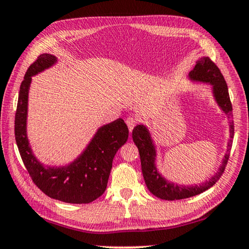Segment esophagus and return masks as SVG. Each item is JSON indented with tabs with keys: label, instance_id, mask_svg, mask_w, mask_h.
<instances>
[{
	"label": "esophagus",
	"instance_id": "1",
	"mask_svg": "<svg viewBox=\"0 0 249 249\" xmlns=\"http://www.w3.org/2000/svg\"><path fill=\"white\" fill-rule=\"evenodd\" d=\"M126 124H127V126H128L129 132H132L135 126H136V124H137V121L135 120L134 117H127V120H126Z\"/></svg>",
	"mask_w": 249,
	"mask_h": 249
}]
</instances>
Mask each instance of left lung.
I'll return each instance as SVG.
<instances>
[{"label":"left lung","mask_w":249,"mask_h":249,"mask_svg":"<svg viewBox=\"0 0 249 249\" xmlns=\"http://www.w3.org/2000/svg\"><path fill=\"white\" fill-rule=\"evenodd\" d=\"M189 77L193 81L208 82L213 87V93L215 96L217 104L226 114L231 117L233 107H231L229 89L225 79L223 77L221 70L211 60L209 57H203L196 61L193 70L190 71ZM231 140L227 145V151L224 156V159L222 161V166L220 169L213 176L209 181L202 183L200 185H191V187H183V185H177L174 183L168 182L166 179H163L157 171V168L155 166V157L156 150L155 146L151 141L150 134L148 129L144 125H137L133 129V141L135 145L137 146L140 151V157L142 162V171L144 176L145 183L148 188V190L159 199L162 200H182L187 197H191L200 195V193L208 190L212 185L215 184L218 179L221 178L223 172L225 170L230 158V151L231 147V138L234 136V123L231 122L230 126Z\"/></svg>","instance_id":"left-lung-1"}]
</instances>
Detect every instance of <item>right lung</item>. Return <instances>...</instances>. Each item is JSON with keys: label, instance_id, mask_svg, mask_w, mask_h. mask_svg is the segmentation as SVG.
<instances>
[{"label": "right lung", "instance_id": "right-lung-1", "mask_svg": "<svg viewBox=\"0 0 249 249\" xmlns=\"http://www.w3.org/2000/svg\"><path fill=\"white\" fill-rule=\"evenodd\" d=\"M57 61L50 53H43L29 66L20 83L15 113V140L20 157L33 182L46 196L67 203H90L104 193L113 158L128 138L127 125L122 119L99 128L87 149L69 166L44 167L33 155L26 135L28 89L32 75L49 68Z\"/></svg>", "mask_w": 249, "mask_h": 249}]
</instances>
